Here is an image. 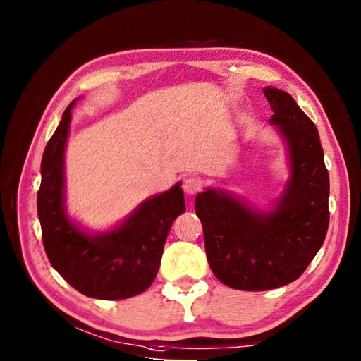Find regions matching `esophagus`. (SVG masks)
<instances>
[{
    "instance_id": "obj_1",
    "label": "esophagus",
    "mask_w": 361,
    "mask_h": 361,
    "mask_svg": "<svg viewBox=\"0 0 361 361\" xmlns=\"http://www.w3.org/2000/svg\"><path fill=\"white\" fill-rule=\"evenodd\" d=\"M200 188H202V183H200V180L194 178V176H188V178L183 181V189H185L186 194H195L200 191Z\"/></svg>"
}]
</instances>
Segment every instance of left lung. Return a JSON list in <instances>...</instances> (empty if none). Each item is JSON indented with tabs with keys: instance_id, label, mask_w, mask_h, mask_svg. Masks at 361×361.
Masks as SVG:
<instances>
[{
	"instance_id": "8db88e82",
	"label": "left lung",
	"mask_w": 361,
	"mask_h": 361,
	"mask_svg": "<svg viewBox=\"0 0 361 361\" xmlns=\"http://www.w3.org/2000/svg\"><path fill=\"white\" fill-rule=\"evenodd\" d=\"M271 124L288 148L290 178L271 212L248 207L223 189L195 197L207 259L219 282L235 290L264 291L295 282L326 237L329 176L317 127L290 94L262 89Z\"/></svg>"
}]
</instances>
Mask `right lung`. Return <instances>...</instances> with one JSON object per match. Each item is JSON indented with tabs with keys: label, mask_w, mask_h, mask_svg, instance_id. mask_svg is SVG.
I'll use <instances>...</instances> for the list:
<instances>
[{
	"label": "right lung",
	"mask_w": 361,
	"mask_h": 361,
	"mask_svg": "<svg viewBox=\"0 0 361 361\" xmlns=\"http://www.w3.org/2000/svg\"><path fill=\"white\" fill-rule=\"evenodd\" d=\"M73 100L49 140L41 161L38 218L52 267L82 295L106 301L149 288L161 266L169 231L185 213L181 183L140 204L118 228L89 234L65 210V148Z\"/></svg>",
	"instance_id": "obj_1"
}]
</instances>
